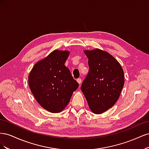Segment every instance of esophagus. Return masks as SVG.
<instances>
[{
	"instance_id": "obj_1",
	"label": "esophagus",
	"mask_w": 149,
	"mask_h": 149,
	"mask_svg": "<svg viewBox=\"0 0 149 149\" xmlns=\"http://www.w3.org/2000/svg\"><path fill=\"white\" fill-rule=\"evenodd\" d=\"M76 81H77V82L78 83V84H79V86H80V84H81V82H82L81 79V78H78V79H77V80H76Z\"/></svg>"
}]
</instances>
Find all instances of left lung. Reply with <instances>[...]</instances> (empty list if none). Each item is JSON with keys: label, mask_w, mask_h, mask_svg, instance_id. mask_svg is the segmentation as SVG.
<instances>
[{"label": "left lung", "mask_w": 149, "mask_h": 149, "mask_svg": "<svg viewBox=\"0 0 149 149\" xmlns=\"http://www.w3.org/2000/svg\"><path fill=\"white\" fill-rule=\"evenodd\" d=\"M84 52L88 58L89 71L81 89L91 111L102 114L118 101L124 84V71L107 52L98 48Z\"/></svg>", "instance_id": "obj_1"}]
</instances>
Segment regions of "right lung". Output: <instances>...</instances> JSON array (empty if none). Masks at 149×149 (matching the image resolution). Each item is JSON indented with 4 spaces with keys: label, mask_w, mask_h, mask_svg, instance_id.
<instances>
[{
    "label": "right lung",
    "mask_w": 149,
    "mask_h": 149,
    "mask_svg": "<svg viewBox=\"0 0 149 149\" xmlns=\"http://www.w3.org/2000/svg\"><path fill=\"white\" fill-rule=\"evenodd\" d=\"M69 55V51L55 49L38 61L29 76V87L35 100L52 113L63 110L79 86L65 66Z\"/></svg>",
    "instance_id": "right-lung-1"
}]
</instances>
